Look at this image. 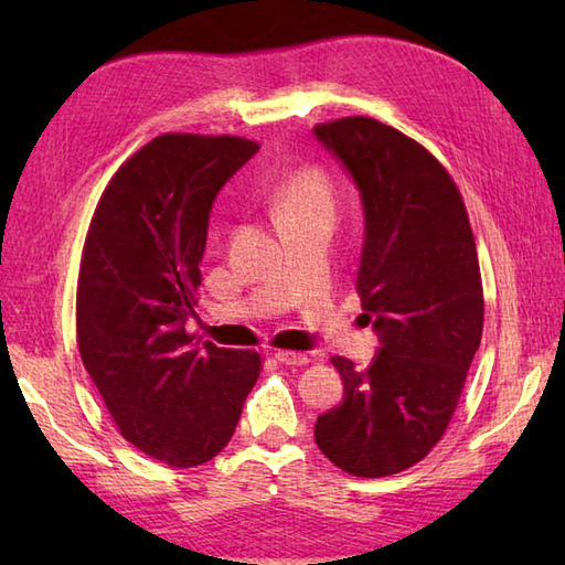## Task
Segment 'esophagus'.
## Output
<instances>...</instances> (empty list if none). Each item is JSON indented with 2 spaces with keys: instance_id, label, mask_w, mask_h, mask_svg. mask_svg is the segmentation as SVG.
I'll use <instances>...</instances> for the list:
<instances>
[{
  "instance_id": "esophagus-1",
  "label": "esophagus",
  "mask_w": 565,
  "mask_h": 565,
  "mask_svg": "<svg viewBox=\"0 0 565 565\" xmlns=\"http://www.w3.org/2000/svg\"><path fill=\"white\" fill-rule=\"evenodd\" d=\"M276 359H279L281 364H289V366H303L308 364V354L303 352H291V350H279L274 354Z\"/></svg>"
}]
</instances>
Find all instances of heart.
<instances>
[{"mask_svg": "<svg viewBox=\"0 0 565 565\" xmlns=\"http://www.w3.org/2000/svg\"><path fill=\"white\" fill-rule=\"evenodd\" d=\"M271 206L276 218L284 225L303 215L332 213L334 211V189L328 174L318 167H301L291 177L276 186Z\"/></svg>", "mask_w": 565, "mask_h": 565, "instance_id": "1", "label": "heart"}]
</instances>
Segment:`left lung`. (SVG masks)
Here are the masks:
<instances>
[{
	"mask_svg": "<svg viewBox=\"0 0 565 565\" xmlns=\"http://www.w3.org/2000/svg\"><path fill=\"white\" fill-rule=\"evenodd\" d=\"M364 203L356 291L381 350L366 369L332 356L344 398L316 423L342 471L401 473L444 437L483 334V284L461 191L417 140L369 116L313 128Z\"/></svg>",
	"mask_w": 565,
	"mask_h": 565,
	"instance_id": "1",
	"label": "left lung"
}]
</instances>
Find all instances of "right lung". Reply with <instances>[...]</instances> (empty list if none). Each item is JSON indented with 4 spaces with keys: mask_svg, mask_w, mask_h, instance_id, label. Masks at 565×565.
Masks as SVG:
<instances>
[{
    "mask_svg": "<svg viewBox=\"0 0 565 565\" xmlns=\"http://www.w3.org/2000/svg\"><path fill=\"white\" fill-rule=\"evenodd\" d=\"M259 150L239 136L164 134L118 167L92 215L77 281V347L121 437L172 468L211 461L262 371L252 350L184 330L209 213Z\"/></svg>",
    "mask_w": 565,
    "mask_h": 565,
    "instance_id": "right-lung-1",
    "label": "right lung"
}]
</instances>
